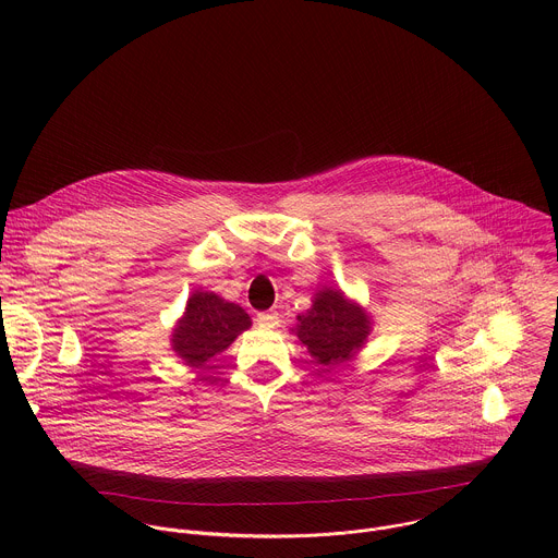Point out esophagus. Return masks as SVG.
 <instances>
[{"label":"esophagus","mask_w":558,"mask_h":558,"mask_svg":"<svg viewBox=\"0 0 558 558\" xmlns=\"http://www.w3.org/2000/svg\"><path fill=\"white\" fill-rule=\"evenodd\" d=\"M256 323H258V327H263V329H274V327H278L280 317H278L276 311H263V313H258Z\"/></svg>","instance_id":"esophagus-1"}]
</instances>
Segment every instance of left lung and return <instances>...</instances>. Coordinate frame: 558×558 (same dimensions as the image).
Returning <instances> with one entry per match:
<instances>
[{
	"mask_svg": "<svg viewBox=\"0 0 558 558\" xmlns=\"http://www.w3.org/2000/svg\"><path fill=\"white\" fill-rule=\"evenodd\" d=\"M293 333L317 364L336 366L364 347L371 333V317L340 289L325 287L315 293L311 308L298 315Z\"/></svg>",
	"mask_w": 558,
	"mask_h": 558,
	"instance_id": "1",
	"label": "left lung"
}]
</instances>
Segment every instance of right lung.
I'll return each instance as SVG.
<instances>
[{
    "instance_id": "add662e5",
    "label": "right lung",
    "mask_w": 558,
    "mask_h": 558,
    "mask_svg": "<svg viewBox=\"0 0 558 558\" xmlns=\"http://www.w3.org/2000/svg\"><path fill=\"white\" fill-rule=\"evenodd\" d=\"M250 327L252 317L243 306L198 289L190 295L185 313L174 327L172 349L185 364L203 366Z\"/></svg>"
}]
</instances>
